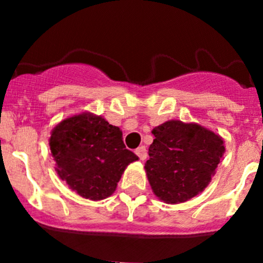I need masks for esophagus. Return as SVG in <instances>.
<instances>
[{"label": "esophagus", "instance_id": "34e87169", "mask_svg": "<svg viewBox=\"0 0 263 263\" xmlns=\"http://www.w3.org/2000/svg\"><path fill=\"white\" fill-rule=\"evenodd\" d=\"M135 153H136V155L139 156L140 160H142V161H144L145 159H146V156H147L146 147H145V146H140V147H137L136 150H135Z\"/></svg>", "mask_w": 263, "mask_h": 263}]
</instances>
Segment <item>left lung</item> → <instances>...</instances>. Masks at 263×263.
<instances>
[{"instance_id":"obj_1","label":"left lung","mask_w":263,"mask_h":263,"mask_svg":"<svg viewBox=\"0 0 263 263\" xmlns=\"http://www.w3.org/2000/svg\"><path fill=\"white\" fill-rule=\"evenodd\" d=\"M145 171L154 195L181 203L202 192L225 153L221 136L198 123L172 119L151 131Z\"/></svg>"}]
</instances>
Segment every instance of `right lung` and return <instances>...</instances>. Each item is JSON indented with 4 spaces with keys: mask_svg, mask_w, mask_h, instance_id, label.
I'll return each mask as SVG.
<instances>
[{
    "mask_svg": "<svg viewBox=\"0 0 263 263\" xmlns=\"http://www.w3.org/2000/svg\"><path fill=\"white\" fill-rule=\"evenodd\" d=\"M49 147L58 177L91 201L112 196L127 165L139 160L124 146L119 127L90 112L61 121L50 132Z\"/></svg>",
    "mask_w": 263,
    "mask_h": 263,
    "instance_id": "right-lung-1",
    "label": "right lung"
}]
</instances>
